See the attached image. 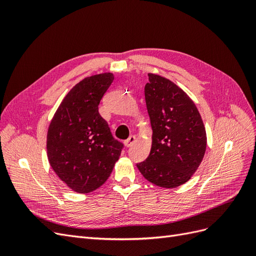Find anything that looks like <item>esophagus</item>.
<instances>
[{
	"label": "esophagus",
	"instance_id": "obj_1",
	"mask_svg": "<svg viewBox=\"0 0 256 256\" xmlns=\"http://www.w3.org/2000/svg\"><path fill=\"white\" fill-rule=\"evenodd\" d=\"M134 142H136V136H130L127 138V140H126L125 144H126L127 147H130V146L134 145Z\"/></svg>",
	"mask_w": 256,
	"mask_h": 256
}]
</instances>
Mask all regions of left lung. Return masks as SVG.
Segmentation results:
<instances>
[{
    "label": "left lung",
    "instance_id": "1",
    "mask_svg": "<svg viewBox=\"0 0 256 256\" xmlns=\"http://www.w3.org/2000/svg\"><path fill=\"white\" fill-rule=\"evenodd\" d=\"M144 88L152 128L150 156L136 164L147 180L175 188L194 174L206 150V131L194 102L176 84L148 74Z\"/></svg>",
    "mask_w": 256,
    "mask_h": 256
}]
</instances>
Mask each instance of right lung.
Here are the masks:
<instances>
[{
  "mask_svg": "<svg viewBox=\"0 0 256 256\" xmlns=\"http://www.w3.org/2000/svg\"><path fill=\"white\" fill-rule=\"evenodd\" d=\"M113 80L108 72L79 82L62 102L49 126L50 166L76 192L88 193L104 184L124 148L98 111Z\"/></svg>",
  "mask_w": 256,
  "mask_h": 256,
  "instance_id": "1",
  "label": "right lung"
}]
</instances>
